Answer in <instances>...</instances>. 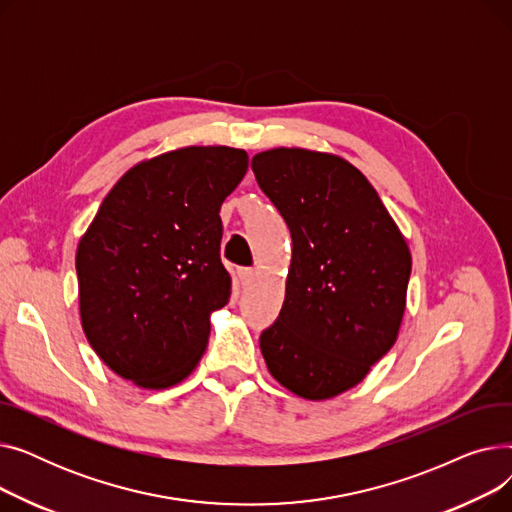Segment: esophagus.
Here are the masks:
<instances>
[{
	"instance_id": "obj_1",
	"label": "esophagus",
	"mask_w": 512,
	"mask_h": 512,
	"mask_svg": "<svg viewBox=\"0 0 512 512\" xmlns=\"http://www.w3.org/2000/svg\"><path fill=\"white\" fill-rule=\"evenodd\" d=\"M257 276V270H253V267H242V270H238V280L242 286H249Z\"/></svg>"
}]
</instances>
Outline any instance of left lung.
<instances>
[{
	"label": "left lung",
	"instance_id": "8db88e82",
	"mask_svg": "<svg viewBox=\"0 0 512 512\" xmlns=\"http://www.w3.org/2000/svg\"><path fill=\"white\" fill-rule=\"evenodd\" d=\"M257 184L292 236L286 297L259 346L274 378L307 400L357 386L396 342L411 253L369 180L299 147L257 153Z\"/></svg>",
	"mask_w": 512,
	"mask_h": 512
}]
</instances>
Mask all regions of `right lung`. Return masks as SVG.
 Wrapping results in <instances>:
<instances>
[{
	"mask_svg": "<svg viewBox=\"0 0 512 512\" xmlns=\"http://www.w3.org/2000/svg\"><path fill=\"white\" fill-rule=\"evenodd\" d=\"M247 168L242 149L184 147L130 168L103 199L76 249L78 301L120 378L164 390L197 367L232 286L220 207Z\"/></svg>",
	"mask_w": 512,
	"mask_h": 512,
	"instance_id": "obj_1",
	"label": "right lung"
}]
</instances>
